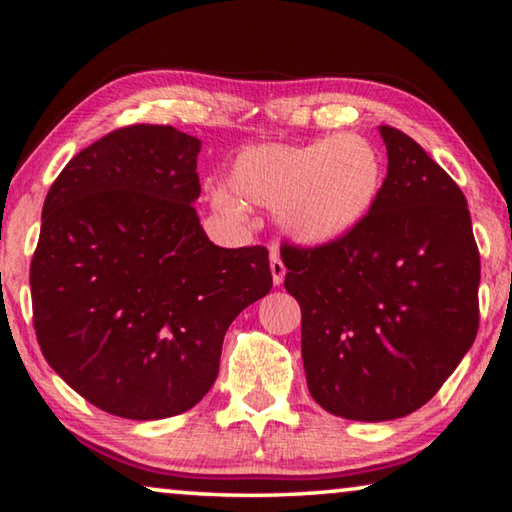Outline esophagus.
<instances>
[{
    "label": "esophagus",
    "mask_w": 512,
    "mask_h": 512,
    "mask_svg": "<svg viewBox=\"0 0 512 512\" xmlns=\"http://www.w3.org/2000/svg\"><path fill=\"white\" fill-rule=\"evenodd\" d=\"M271 273H273L275 284H282L284 275H287V266H284L282 257H280V250H277V248L271 250Z\"/></svg>",
    "instance_id": "34e87169"
}]
</instances>
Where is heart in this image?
<instances>
[{"mask_svg":"<svg viewBox=\"0 0 512 512\" xmlns=\"http://www.w3.org/2000/svg\"><path fill=\"white\" fill-rule=\"evenodd\" d=\"M230 185L257 205H275L277 223L302 244H329L352 232L375 207L384 164L377 146L359 133H339L302 144H257L230 164ZM228 187L212 203L228 216L246 207Z\"/></svg>","mask_w":512,"mask_h":512,"instance_id":"b5f03b06","label":"heart"}]
</instances>
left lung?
I'll return each mask as SVG.
<instances>
[{
    "label": "left lung",
    "instance_id": "1",
    "mask_svg": "<svg viewBox=\"0 0 512 512\" xmlns=\"http://www.w3.org/2000/svg\"><path fill=\"white\" fill-rule=\"evenodd\" d=\"M379 133L388 171L366 219L329 244L280 248L309 393L361 422L418 411L479 332L481 257L461 187L406 133Z\"/></svg>",
    "mask_w": 512,
    "mask_h": 512
}]
</instances>
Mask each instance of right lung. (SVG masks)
Segmentation results:
<instances>
[{"instance_id":"obj_1","label":"right lung","mask_w":512,"mask_h":512,"mask_svg":"<svg viewBox=\"0 0 512 512\" xmlns=\"http://www.w3.org/2000/svg\"><path fill=\"white\" fill-rule=\"evenodd\" d=\"M198 151L173 126L117 128L67 162L42 207L29 271L40 350L119 418L201 402L230 323L273 287L264 246L219 248L203 232Z\"/></svg>"}]
</instances>
